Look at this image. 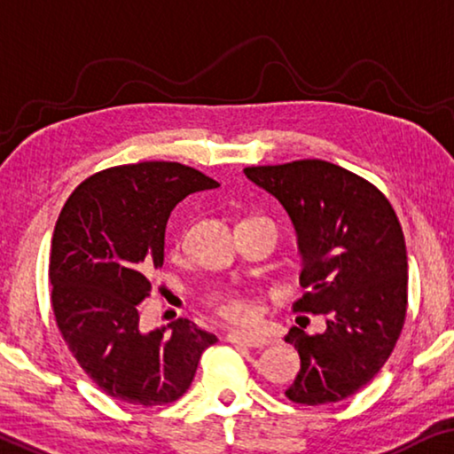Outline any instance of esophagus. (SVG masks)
I'll return each instance as SVG.
<instances>
[{
    "label": "esophagus",
    "instance_id": "1",
    "mask_svg": "<svg viewBox=\"0 0 454 454\" xmlns=\"http://www.w3.org/2000/svg\"><path fill=\"white\" fill-rule=\"evenodd\" d=\"M226 340L230 343H242V346L248 348H265L270 340L263 335H254V333H240V331H230L226 335Z\"/></svg>",
    "mask_w": 454,
    "mask_h": 454
}]
</instances>
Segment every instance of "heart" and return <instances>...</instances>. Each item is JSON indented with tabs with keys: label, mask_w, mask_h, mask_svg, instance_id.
<instances>
[{
	"label": "heart",
	"mask_w": 454,
	"mask_h": 454,
	"mask_svg": "<svg viewBox=\"0 0 454 454\" xmlns=\"http://www.w3.org/2000/svg\"><path fill=\"white\" fill-rule=\"evenodd\" d=\"M207 306L215 315L232 323H245L251 318V304L248 300L239 292H228L220 290L207 296Z\"/></svg>",
	"instance_id": "heart-1"
}]
</instances>
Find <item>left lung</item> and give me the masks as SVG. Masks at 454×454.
I'll return each instance as SVG.
<instances>
[{
	"label": "left lung",
	"instance_id": "obj_1",
	"mask_svg": "<svg viewBox=\"0 0 454 454\" xmlns=\"http://www.w3.org/2000/svg\"><path fill=\"white\" fill-rule=\"evenodd\" d=\"M245 175L278 197L298 232L306 292L294 310L327 317L325 333L292 327L286 335L300 356L286 397L337 403L379 374L403 329L407 251L397 214L366 178L317 158L247 166Z\"/></svg>",
	"mask_w": 454,
	"mask_h": 454
}]
</instances>
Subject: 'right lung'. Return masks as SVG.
I'll list each match as a JSON object with an SVG mask.
<instances>
[{
	"mask_svg": "<svg viewBox=\"0 0 454 454\" xmlns=\"http://www.w3.org/2000/svg\"><path fill=\"white\" fill-rule=\"evenodd\" d=\"M215 187L191 166L145 160L94 172L67 197L51 240V306L67 349L108 397L142 407L181 399L218 341L189 318L144 335L137 312L164 263L170 212Z\"/></svg>",
	"mask_w": 454,
	"mask_h": 454,
	"instance_id": "add662e5",
	"label": "right lung"
}]
</instances>
